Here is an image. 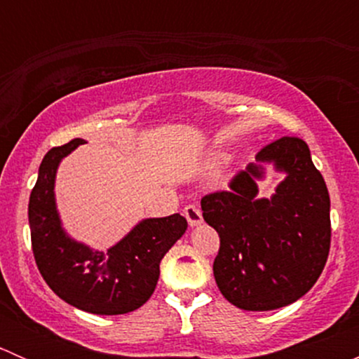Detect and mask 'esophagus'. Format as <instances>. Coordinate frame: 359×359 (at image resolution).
Listing matches in <instances>:
<instances>
[{
	"mask_svg": "<svg viewBox=\"0 0 359 359\" xmlns=\"http://www.w3.org/2000/svg\"><path fill=\"white\" fill-rule=\"evenodd\" d=\"M184 217L187 219V222H189L191 227L198 226V224L203 222V217H201V210L198 208L196 205H187L186 208L182 210Z\"/></svg>",
	"mask_w": 359,
	"mask_h": 359,
	"instance_id": "1",
	"label": "esophagus"
}]
</instances>
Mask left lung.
I'll list each match as a JSON object with an SVG mask.
<instances>
[{"label": "left lung", "mask_w": 359, "mask_h": 359, "mask_svg": "<svg viewBox=\"0 0 359 359\" xmlns=\"http://www.w3.org/2000/svg\"><path fill=\"white\" fill-rule=\"evenodd\" d=\"M287 179L267 198H257L260 165L231 179L229 191L201 198L203 219L219 233L213 276L222 295L245 311H273L313 288L330 252V196L307 144L281 137L257 153Z\"/></svg>", "instance_id": "8db88e82"}]
</instances>
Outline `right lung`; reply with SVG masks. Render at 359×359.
<instances>
[{
	"mask_svg": "<svg viewBox=\"0 0 359 359\" xmlns=\"http://www.w3.org/2000/svg\"><path fill=\"white\" fill-rule=\"evenodd\" d=\"M79 144L83 139L53 147L39 165L38 180L29 198L36 266L46 285L78 309L104 316L132 313L153 295L159 262L186 233L187 220L180 213L146 219L106 252L76 243L60 227L53 184L60 159Z\"/></svg>",
	"mask_w": 359,
	"mask_h": 359,
	"instance_id": "add662e5",
	"label": "right lung"
}]
</instances>
